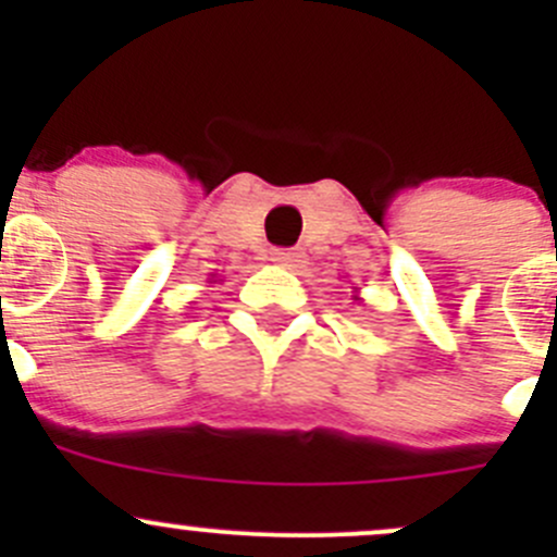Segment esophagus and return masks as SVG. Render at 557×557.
I'll return each mask as SVG.
<instances>
[{"label":"esophagus","mask_w":557,"mask_h":557,"mask_svg":"<svg viewBox=\"0 0 557 557\" xmlns=\"http://www.w3.org/2000/svg\"><path fill=\"white\" fill-rule=\"evenodd\" d=\"M272 258L274 263H277V267H283V269H290V272H296V269H301L305 267V252L301 250H272Z\"/></svg>","instance_id":"obj_1"}]
</instances>
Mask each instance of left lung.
<instances>
[{
	"label": "left lung",
	"mask_w": 557,
	"mask_h": 557,
	"mask_svg": "<svg viewBox=\"0 0 557 557\" xmlns=\"http://www.w3.org/2000/svg\"><path fill=\"white\" fill-rule=\"evenodd\" d=\"M356 299H358V296H356ZM358 301H361V299H358Z\"/></svg>",
	"instance_id": "8db88e82"
}]
</instances>
